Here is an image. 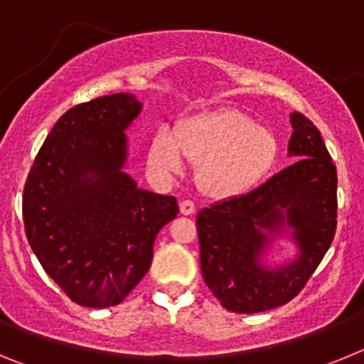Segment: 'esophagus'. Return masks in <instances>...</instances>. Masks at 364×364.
I'll return each mask as SVG.
<instances>
[{"label":"esophagus","instance_id":"obj_1","mask_svg":"<svg viewBox=\"0 0 364 364\" xmlns=\"http://www.w3.org/2000/svg\"><path fill=\"white\" fill-rule=\"evenodd\" d=\"M180 213L182 215H193L195 213V204L191 200H182L180 202Z\"/></svg>","mask_w":364,"mask_h":364}]
</instances>
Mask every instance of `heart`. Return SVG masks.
I'll list each match as a JSON object with an SVG mask.
<instances>
[{
	"label": "heart",
	"instance_id": "obj_1",
	"mask_svg": "<svg viewBox=\"0 0 364 364\" xmlns=\"http://www.w3.org/2000/svg\"><path fill=\"white\" fill-rule=\"evenodd\" d=\"M277 136L237 109L202 112L180 122L175 133L162 129L151 140L147 162L156 173L173 175L189 160L197 184L215 200L242 197L268 178L277 164Z\"/></svg>",
	"mask_w": 364,
	"mask_h": 364
}]
</instances>
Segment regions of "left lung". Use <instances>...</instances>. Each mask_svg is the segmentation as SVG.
Wrapping results in <instances>:
<instances>
[{
    "label": "left lung",
    "instance_id": "8db88e82",
    "mask_svg": "<svg viewBox=\"0 0 364 364\" xmlns=\"http://www.w3.org/2000/svg\"><path fill=\"white\" fill-rule=\"evenodd\" d=\"M295 162L242 197L198 211L200 268L226 310L257 314L302 290L333 240L337 171L319 129L291 112ZM292 244L294 256L284 244Z\"/></svg>",
    "mask_w": 364,
    "mask_h": 364
}]
</instances>
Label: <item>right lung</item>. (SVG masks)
<instances>
[{"label": "right lung", "mask_w": 364, "mask_h": 364, "mask_svg": "<svg viewBox=\"0 0 364 364\" xmlns=\"http://www.w3.org/2000/svg\"><path fill=\"white\" fill-rule=\"evenodd\" d=\"M144 105L129 92L69 109L49 133L23 191L27 240L70 301L120 304L147 273L175 197L138 188L125 171L127 129Z\"/></svg>", "instance_id": "add662e5"}]
</instances>
